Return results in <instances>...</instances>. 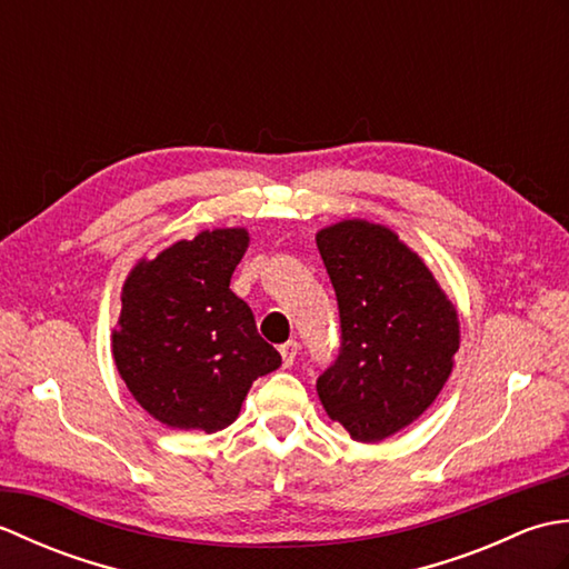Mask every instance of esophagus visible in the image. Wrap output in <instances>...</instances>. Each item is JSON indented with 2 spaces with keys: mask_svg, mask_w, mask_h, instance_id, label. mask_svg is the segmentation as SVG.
I'll list each match as a JSON object with an SVG mask.
<instances>
[{
  "mask_svg": "<svg viewBox=\"0 0 569 569\" xmlns=\"http://www.w3.org/2000/svg\"><path fill=\"white\" fill-rule=\"evenodd\" d=\"M298 349H300V345L296 340H288L281 347H278V352H281V359H283V367L293 365L296 357H298Z\"/></svg>",
  "mask_w": 569,
  "mask_h": 569,
  "instance_id": "34e87169",
  "label": "esophagus"
}]
</instances>
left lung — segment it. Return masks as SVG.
<instances>
[{
  "instance_id": "8db88e82",
  "label": "left lung",
  "mask_w": 569,
  "mask_h": 569,
  "mask_svg": "<svg viewBox=\"0 0 569 569\" xmlns=\"http://www.w3.org/2000/svg\"><path fill=\"white\" fill-rule=\"evenodd\" d=\"M340 308V355L318 396L359 442L410 426L438 398L459 349L457 310L389 227L345 220L316 237Z\"/></svg>"
}]
</instances>
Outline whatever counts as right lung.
<instances>
[{"mask_svg": "<svg viewBox=\"0 0 569 569\" xmlns=\"http://www.w3.org/2000/svg\"><path fill=\"white\" fill-rule=\"evenodd\" d=\"M247 247V229H204L127 276L112 357L139 406L168 428L232 426L251 383L281 367L251 308L229 291Z\"/></svg>", "mask_w": 569, "mask_h": 569, "instance_id": "obj_1", "label": "right lung"}]
</instances>
